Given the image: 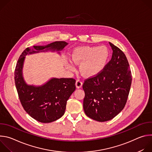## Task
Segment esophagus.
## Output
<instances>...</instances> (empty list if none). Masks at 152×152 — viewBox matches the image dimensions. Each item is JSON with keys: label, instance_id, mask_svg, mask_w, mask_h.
<instances>
[{"label": "esophagus", "instance_id": "esophagus-1", "mask_svg": "<svg viewBox=\"0 0 152 152\" xmlns=\"http://www.w3.org/2000/svg\"><path fill=\"white\" fill-rule=\"evenodd\" d=\"M82 86V82H81V80H77L76 82V86L77 88H80L81 86Z\"/></svg>", "mask_w": 152, "mask_h": 152}]
</instances>
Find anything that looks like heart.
<instances>
[{"label":"heart","instance_id":"b5f03b06","mask_svg":"<svg viewBox=\"0 0 152 152\" xmlns=\"http://www.w3.org/2000/svg\"><path fill=\"white\" fill-rule=\"evenodd\" d=\"M110 52L105 46H84L76 48L72 54L74 63L79 64V70L86 77H93L99 74L105 67L109 59ZM67 67L74 70V66L68 63Z\"/></svg>","mask_w":152,"mask_h":152}]
</instances>
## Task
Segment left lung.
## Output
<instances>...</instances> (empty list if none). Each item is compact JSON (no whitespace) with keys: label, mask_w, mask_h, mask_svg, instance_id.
I'll list each match as a JSON object with an SVG mask.
<instances>
[{"label":"left lung","mask_w":152,"mask_h":152,"mask_svg":"<svg viewBox=\"0 0 152 152\" xmlns=\"http://www.w3.org/2000/svg\"><path fill=\"white\" fill-rule=\"evenodd\" d=\"M112 58L99 74L85 80L83 107L88 117L100 122L117 115L126 103L132 74L124 53L110 42Z\"/></svg>","instance_id":"obj_1"}]
</instances>
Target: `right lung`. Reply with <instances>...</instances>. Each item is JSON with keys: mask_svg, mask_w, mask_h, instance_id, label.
I'll return each mask as SVG.
<instances>
[{"mask_svg": "<svg viewBox=\"0 0 152 152\" xmlns=\"http://www.w3.org/2000/svg\"><path fill=\"white\" fill-rule=\"evenodd\" d=\"M68 43L55 41L46 46L26 48L21 54L14 72L15 83L20 102L25 111L41 123H51L65 113L67 101L76 90V80L73 78H51L45 84L28 85L23 76L26 56L48 51L60 53Z\"/></svg>", "mask_w": 152, "mask_h": 152, "instance_id": "add662e5", "label": "right lung"}]
</instances>
